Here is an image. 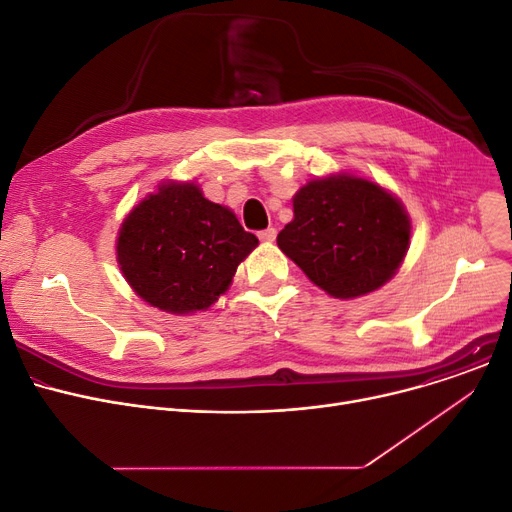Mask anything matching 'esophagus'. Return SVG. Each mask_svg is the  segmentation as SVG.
<instances>
[{
    "label": "esophagus",
    "instance_id": "obj_1",
    "mask_svg": "<svg viewBox=\"0 0 512 512\" xmlns=\"http://www.w3.org/2000/svg\"><path fill=\"white\" fill-rule=\"evenodd\" d=\"M275 237H277V229L275 227H268V229H262V231H258V239L260 242H275Z\"/></svg>",
    "mask_w": 512,
    "mask_h": 512
}]
</instances>
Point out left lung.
I'll return each instance as SVG.
<instances>
[{"mask_svg":"<svg viewBox=\"0 0 512 512\" xmlns=\"http://www.w3.org/2000/svg\"><path fill=\"white\" fill-rule=\"evenodd\" d=\"M411 223L397 198L362 177L316 179L293 198L279 248L326 293L366 295L397 273Z\"/></svg>","mask_w":512,"mask_h":512,"instance_id":"obj_1","label":"left lung"}]
</instances>
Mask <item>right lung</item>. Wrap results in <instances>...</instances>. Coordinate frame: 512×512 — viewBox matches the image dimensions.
Wrapping results in <instances>:
<instances>
[{"label": "right lung", "instance_id": "right-lung-1", "mask_svg": "<svg viewBox=\"0 0 512 512\" xmlns=\"http://www.w3.org/2000/svg\"><path fill=\"white\" fill-rule=\"evenodd\" d=\"M258 244L229 208L194 184H165L119 229L117 262L132 289L159 310H206Z\"/></svg>", "mask_w": 512, "mask_h": 512}]
</instances>
